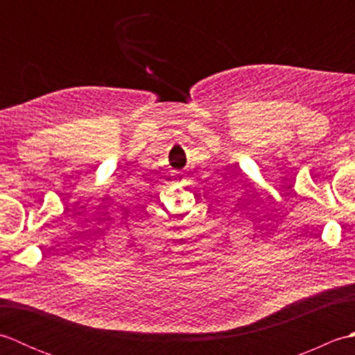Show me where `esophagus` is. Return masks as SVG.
<instances>
[{
  "label": "esophagus",
  "instance_id": "esophagus-1",
  "mask_svg": "<svg viewBox=\"0 0 355 355\" xmlns=\"http://www.w3.org/2000/svg\"><path fill=\"white\" fill-rule=\"evenodd\" d=\"M177 173H180V172H177ZM171 183H178V178H173V180H172V182H171Z\"/></svg>",
  "mask_w": 355,
  "mask_h": 355
}]
</instances>
